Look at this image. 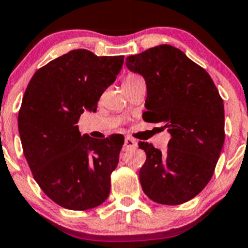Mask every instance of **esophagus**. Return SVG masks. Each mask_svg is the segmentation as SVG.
<instances>
[{"label": "esophagus", "instance_id": "1", "mask_svg": "<svg viewBox=\"0 0 248 248\" xmlns=\"http://www.w3.org/2000/svg\"><path fill=\"white\" fill-rule=\"evenodd\" d=\"M136 146H137V141L134 140L133 138H131V137H126V138H124V151L129 150V149H134Z\"/></svg>", "mask_w": 248, "mask_h": 248}]
</instances>
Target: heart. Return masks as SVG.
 Instances as JSON below:
<instances>
[{"label":"heart","instance_id":"obj_1","mask_svg":"<svg viewBox=\"0 0 248 248\" xmlns=\"http://www.w3.org/2000/svg\"><path fill=\"white\" fill-rule=\"evenodd\" d=\"M134 78H138V76H137V75H133V74H129V75H127L126 78H124V82H127V81H129V80H133Z\"/></svg>","mask_w":248,"mask_h":248}]
</instances>
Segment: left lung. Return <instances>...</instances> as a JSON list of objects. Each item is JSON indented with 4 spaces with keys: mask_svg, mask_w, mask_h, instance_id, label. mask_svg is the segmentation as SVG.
Segmentation results:
<instances>
[{
    "mask_svg": "<svg viewBox=\"0 0 248 248\" xmlns=\"http://www.w3.org/2000/svg\"><path fill=\"white\" fill-rule=\"evenodd\" d=\"M126 65L146 82L143 119L163 124L172 138L167 153L139 141L146 154L139 170L141 188L162 205L195 198L212 178L224 144V104L207 71L178 48L160 45L136 55Z\"/></svg>",
    "mask_w": 248,
    "mask_h": 248,
    "instance_id": "obj_1",
    "label": "left lung"
}]
</instances>
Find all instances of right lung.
<instances>
[{
	"label": "right lung",
	"instance_id": "right-lung-1",
	"mask_svg": "<svg viewBox=\"0 0 248 248\" xmlns=\"http://www.w3.org/2000/svg\"><path fill=\"white\" fill-rule=\"evenodd\" d=\"M122 65L124 55L74 49L38 69L26 87L18 115L24 156L43 193L62 207L90 210L109 196L124 139L81 136L76 124L85 110H97Z\"/></svg>",
	"mask_w": 248,
	"mask_h": 248
}]
</instances>
